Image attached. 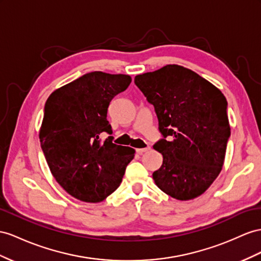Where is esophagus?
Listing matches in <instances>:
<instances>
[{"instance_id": "esophagus-1", "label": "esophagus", "mask_w": 261, "mask_h": 261, "mask_svg": "<svg viewBox=\"0 0 261 261\" xmlns=\"http://www.w3.org/2000/svg\"><path fill=\"white\" fill-rule=\"evenodd\" d=\"M149 150H151L150 146H145V148H142V149H137V153H139V154H142V153L144 152H148Z\"/></svg>"}]
</instances>
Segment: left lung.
<instances>
[{
    "label": "left lung",
    "mask_w": 261,
    "mask_h": 261,
    "mask_svg": "<svg viewBox=\"0 0 261 261\" xmlns=\"http://www.w3.org/2000/svg\"><path fill=\"white\" fill-rule=\"evenodd\" d=\"M135 84L154 107L163 137L153 145L163 155L153 173L158 188L179 200L202 195L222 171L230 137L225 96L178 65L138 75Z\"/></svg>",
    "instance_id": "1"
}]
</instances>
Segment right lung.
Segmentation results:
<instances>
[{"mask_svg": "<svg viewBox=\"0 0 261 261\" xmlns=\"http://www.w3.org/2000/svg\"><path fill=\"white\" fill-rule=\"evenodd\" d=\"M131 83L128 75L92 71L55 90L44 108L39 140L46 161L62 188L77 199L101 202L122 181L135 149L105 141L112 135L107 120L113 97Z\"/></svg>", "mask_w": 261, "mask_h": 261, "instance_id": "add662e5", "label": "right lung"}]
</instances>
